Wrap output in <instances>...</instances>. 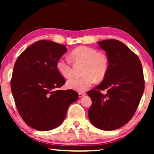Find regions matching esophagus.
I'll return each mask as SVG.
<instances>
[{
  "instance_id": "esophagus-1",
  "label": "esophagus",
  "mask_w": 154,
  "mask_h": 154,
  "mask_svg": "<svg viewBox=\"0 0 154 154\" xmlns=\"http://www.w3.org/2000/svg\"><path fill=\"white\" fill-rule=\"evenodd\" d=\"M85 93L84 92H79V97H82V96H85Z\"/></svg>"
}]
</instances>
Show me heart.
<instances>
[{
	"mask_svg": "<svg viewBox=\"0 0 154 154\" xmlns=\"http://www.w3.org/2000/svg\"><path fill=\"white\" fill-rule=\"evenodd\" d=\"M71 58L76 62L85 63L81 77H73L66 82V86L77 92H84L96 82L105 77L109 69L106 56L99 53L98 50L90 47L80 46L71 51ZM56 69L58 73L64 78L72 75L71 62L64 58H59L56 62Z\"/></svg>",
	"mask_w": 154,
	"mask_h": 154,
	"instance_id": "obj_1",
	"label": "heart"
}]
</instances>
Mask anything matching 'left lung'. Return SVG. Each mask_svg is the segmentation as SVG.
Here are the masks:
<instances>
[{
  "label": "left lung",
  "instance_id": "1",
  "mask_svg": "<svg viewBox=\"0 0 154 154\" xmlns=\"http://www.w3.org/2000/svg\"><path fill=\"white\" fill-rule=\"evenodd\" d=\"M98 43L106 51L109 69L102 83L88 92L92 102L88 118L95 127L109 131L131 119L144 92L145 81L139 57L125 44L115 39ZM105 89L107 93H100Z\"/></svg>",
  "mask_w": 154,
  "mask_h": 154
}]
</instances>
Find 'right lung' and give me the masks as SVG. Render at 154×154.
<instances>
[{
  "mask_svg": "<svg viewBox=\"0 0 154 154\" xmlns=\"http://www.w3.org/2000/svg\"><path fill=\"white\" fill-rule=\"evenodd\" d=\"M67 51L66 45L38 41L20 54L14 64L11 92L25 123L39 131L59 126L69 105L78 99L72 90H60L65 80L56 65Z\"/></svg>",
  "mask_w": 154,
  "mask_h": 154,
  "instance_id": "1",
  "label": "right lung"
}]
</instances>
